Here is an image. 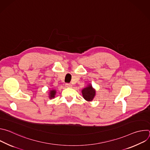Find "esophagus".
I'll use <instances>...</instances> for the list:
<instances>
[{"label":"esophagus","instance_id":"34e87169","mask_svg":"<svg viewBox=\"0 0 150 150\" xmlns=\"http://www.w3.org/2000/svg\"><path fill=\"white\" fill-rule=\"evenodd\" d=\"M65 86H66V87H67V88H70V87H72V84H71V83H67L65 84Z\"/></svg>","mask_w":150,"mask_h":150}]
</instances>
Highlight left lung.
<instances>
[{
  "instance_id": "obj_1",
  "label": "left lung",
  "mask_w": 150,
  "mask_h": 150,
  "mask_svg": "<svg viewBox=\"0 0 150 150\" xmlns=\"http://www.w3.org/2000/svg\"><path fill=\"white\" fill-rule=\"evenodd\" d=\"M82 94L83 98L85 100L91 101L93 100L96 96V90L93 88L92 85L90 84L82 90Z\"/></svg>"
}]
</instances>
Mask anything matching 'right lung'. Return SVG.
<instances>
[{
  "mask_svg": "<svg viewBox=\"0 0 150 150\" xmlns=\"http://www.w3.org/2000/svg\"><path fill=\"white\" fill-rule=\"evenodd\" d=\"M56 93V91L55 90H52L50 91V94H49V98L50 99H52V98H54L55 95Z\"/></svg>",
  "mask_w": 150,
  "mask_h": 150,
  "instance_id": "obj_1",
  "label": "right lung"
}]
</instances>
